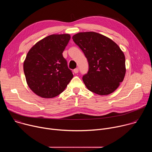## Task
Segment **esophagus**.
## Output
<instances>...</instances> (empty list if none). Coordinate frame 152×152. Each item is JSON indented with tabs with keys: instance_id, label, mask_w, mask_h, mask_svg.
I'll list each match as a JSON object with an SVG mask.
<instances>
[{
	"instance_id": "1",
	"label": "esophagus",
	"mask_w": 152,
	"mask_h": 152,
	"mask_svg": "<svg viewBox=\"0 0 152 152\" xmlns=\"http://www.w3.org/2000/svg\"><path fill=\"white\" fill-rule=\"evenodd\" d=\"M73 72H74L76 74V73H77L79 72V69H74Z\"/></svg>"
}]
</instances>
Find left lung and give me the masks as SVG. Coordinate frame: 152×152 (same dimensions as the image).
Segmentation results:
<instances>
[{"instance_id":"obj_1","label":"left lung","mask_w":152,"mask_h":152,"mask_svg":"<svg viewBox=\"0 0 152 152\" xmlns=\"http://www.w3.org/2000/svg\"><path fill=\"white\" fill-rule=\"evenodd\" d=\"M72 38L88 62V72L82 77L86 87L101 96L113 93L126 74L125 56L120 47L94 32H79Z\"/></svg>"}]
</instances>
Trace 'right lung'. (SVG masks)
Instances as JSON below:
<instances>
[{
  "instance_id": "obj_1",
  "label": "right lung",
  "mask_w": 152,
  "mask_h": 152,
  "mask_svg": "<svg viewBox=\"0 0 152 152\" xmlns=\"http://www.w3.org/2000/svg\"><path fill=\"white\" fill-rule=\"evenodd\" d=\"M69 34H53L38 41L29 50L23 63L30 89L42 98H53L66 89L73 77L63 51Z\"/></svg>"
}]
</instances>
